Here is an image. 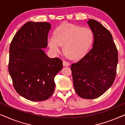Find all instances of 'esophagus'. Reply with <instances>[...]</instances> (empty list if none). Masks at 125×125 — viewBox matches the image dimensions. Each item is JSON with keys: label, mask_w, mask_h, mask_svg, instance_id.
Wrapping results in <instances>:
<instances>
[{"label": "esophagus", "mask_w": 125, "mask_h": 125, "mask_svg": "<svg viewBox=\"0 0 125 125\" xmlns=\"http://www.w3.org/2000/svg\"><path fill=\"white\" fill-rule=\"evenodd\" d=\"M69 63L66 61H63V65L64 66H68L69 65Z\"/></svg>", "instance_id": "1"}]
</instances>
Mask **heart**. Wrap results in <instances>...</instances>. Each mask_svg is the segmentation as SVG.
I'll return each mask as SVG.
<instances>
[{
	"label": "heart",
	"instance_id": "b5f03b06",
	"mask_svg": "<svg viewBox=\"0 0 125 125\" xmlns=\"http://www.w3.org/2000/svg\"><path fill=\"white\" fill-rule=\"evenodd\" d=\"M94 35L89 28L72 24H64L56 28L54 37H49L48 44L54 53L63 46L64 53L69 59H79L86 53L93 43Z\"/></svg>",
	"mask_w": 125,
	"mask_h": 125
}]
</instances>
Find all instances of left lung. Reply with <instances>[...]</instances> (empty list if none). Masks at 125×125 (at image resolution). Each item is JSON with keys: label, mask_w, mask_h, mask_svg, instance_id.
<instances>
[{"label": "left lung", "mask_w": 125, "mask_h": 125, "mask_svg": "<svg viewBox=\"0 0 125 125\" xmlns=\"http://www.w3.org/2000/svg\"><path fill=\"white\" fill-rule=\"evenodd\" d=\"M94 35L89 52L72 64L74 90L81 98H98L113 83L116 76L118 51L109 31L96 20L87 21Z\"/></svg>", "instance_id": "1"}]
</instances>
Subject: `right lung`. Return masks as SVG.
I'll use <instances>...</instances> for the list:
<instances>
[{
    "label": "right lung",
    "mask_w": 125,
    "mask_h": 125,
    "mask_svg": "<svg viewBox=\"0 0 125 125\" xmlns=\"http://www.w3.org/2000/svg\"><path fill=\"white\" fill-rule=\"evenodd\" d=\"M51 28L47 22L28 21L15 34L10 47L8 71L19 94L32 101H42L53 93L54 77L62 68L59 58L47 56Z\"/></svg>",
    "instance_id": "obj_1"
}]
</instances>
